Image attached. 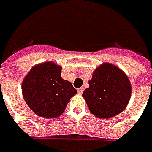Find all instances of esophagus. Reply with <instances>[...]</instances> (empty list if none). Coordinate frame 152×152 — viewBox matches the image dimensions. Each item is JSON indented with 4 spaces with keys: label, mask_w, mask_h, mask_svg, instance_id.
I'll return each instance as SVG.
<instances>
[{
    "label": "esophagus",
    "mask_w": 152,
    "mask_h": 152,
    "mask_svg": "<svg viewBox=\"0 0 152 152\" xmlns=\"http://www.w3.org/2000/svg\"><path fill=\"white\" fill-rule=\"evenodd\" d=\"M84 90H85V89H84L83 87H81V88H79V89H78V93H79V95H82V93H83Z\"/></svg>",
    "instance_id": "esophagus-1"
}]
</instances>
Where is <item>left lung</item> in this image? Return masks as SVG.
Masks as SVG:
<instances>
[{
	"mask_svg": "<svg viewBox=\"0 0 152 152\" xmlns=\"http://www.w3.org/2000/svg\"><path fill=\"white\" fill-rule=\"evenodd\" d=\"M89 85L82 96L91 113L100 118L117 116L125 109L130 100V81L113 64L105 62L97 67Z\"/></svg>",
	"mask_w": 152,
	"mask_h": 152,
	"instance_id": "1",
	"label": "left lung"
}]
</instances>
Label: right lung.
<instances>
[{"label": "right lung", "mask_w": 152, "mask_h": 152, "mask_svg": "<svg viewBox=\"0 0 152 152\" xmlns=\"http://www.w3.org/2000/svg\"><path fill=\"white\" fill-rule=\"evenodd\" d=\"M61 67L46 61L31 68L22 83L24 101L36 115L54 118L61 115L77 94L73 85L61 76Z\"/></svg>", "instance_id": "obj_1"}]
</instances>
